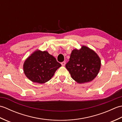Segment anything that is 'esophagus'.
<instances>
[{
    "mask_svg": "<svg viewBox=\"0 0 122 122\" xmlns=\"http://www.w3.org/2000/svg\"><path fill=\"white\" fill-rule=\"evenodd\" d=\"M66 62L65 61H63V62H61V65L62 66H64L66 65Z\"/></svg>",
    "mask_w": 122,
    "mask_h": 122,
    "instance_id": "esophagus-1",
    "label": "esophagus"
}]
</instances>
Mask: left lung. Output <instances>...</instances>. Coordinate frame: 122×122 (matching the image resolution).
Returning a JSON list of instances; mask_svg holds the SVG:
<instances>
[{"mask_svg":"<svg viewBox=\"0 0 122 122\" xmlns=\"http://www.w3.org/2000/svg\"><path fill=\"white\" fill-rule=\"evenodd\" d=\"M66 68L71 77L79 83L92 81L100 71L101 60L94 51L82 46L80 50L72 51Z\"/></svg>","mask_w":122,"mask_h":122,"instance_id":"obj_1","label":"left lung"}]
</instances>
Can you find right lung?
Listing matches in <instances>:
<instances>
[{"label": "right lung", "instance_id": "obj_1", "mask_svg": "<svg viewBox=\"0 0 122 122\" xmlns=\"http://www.w3.org/2000/svg\"><path fill=\"white\" fill-rule=\"evenodd\" d=\"M61 64L47 51H37L28 58L24 64V71L33 82L44 83L49 81Z\"/></svg>", "mask_w": 122, "mask_h": 122}]
</instances>
